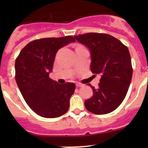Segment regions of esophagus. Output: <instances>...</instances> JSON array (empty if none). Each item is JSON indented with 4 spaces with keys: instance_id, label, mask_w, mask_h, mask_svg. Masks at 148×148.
Wrapping results in <instances>:
<instances>
[{
    "instance_id": "34e87169",
    "label": "esophagus",
    "mask_w": 148,
    "mask_h": 148,
    "mask_svg": "<svg viewBox=\"0 0 148 148\" xmlns=\"http://www.w3.org/2000/svg\"><path fill=\"white\" fill-rule=\"evenodd\" d=\"M76 86H77V87H81V86H84V84H82L81 83H77L76 84Z\"/></svg>"
}]
</instances>
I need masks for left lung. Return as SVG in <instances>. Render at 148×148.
<instances>
[{
    "mask_svg": "<svg viewBox=\"0 0 148 148\" xmlns=\"http://www.w3.org/2000/svg\"><path fill=\"white\" fill-rule=\"evenodd\" d=\"M91 51V71L101 76L99 87L93 96L84 102L86 110L95 114L114 111L125 98L132 77V66L129 50L117 38L107 34L87 33L75 36Z\"/></svg>",
    "mask_w": 148,
    "mask_h": 148,
    "instance_id": "obj_1",
    "label": "left lung"
}]
</instances>
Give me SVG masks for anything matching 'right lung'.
Returning a JSON list of instances; mask_svg holds the SVG:
<instances>
[{"label":"right lung","mask_w":148,"mask_h":148,"mask_svg":"<svg viewBox=\"0 0 148 148\" xmlns=\"http://www.w3.org/2000/svg\"><path fill=\"white\" fill-rule=\"evenodd\" d=\"M74 41L71 36L34 40L16 58L15 78L18 86L30 108L41 117L54 118L68 111L75 84H58L49 77V73L58 50Z\"/></svg>","instance_id":"obj_1"}]
</instances>
